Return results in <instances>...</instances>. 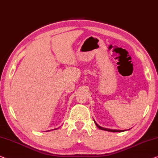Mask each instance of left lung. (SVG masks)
Instances as JSON below:
<instances>
[{"label":"left lung","instance_id":"left-lung-1","mask_svg":"<svg viewBox=\"0 0 158 158\" xmlns=\"http://www.w3.org/2000/svg\"><path fill=\"white\" fill-rule=\"evenodd\" d=\"M94 123H95L96 124V126L97 127H98L99 129H101V130H104V131H110V132H123V131H125L126 130H116V129H110V128H103V127H100V126H99L98 123H96V121L94 120ZM129 130V129H128Z\"/></svg>","mask_w":158,"mask_h":158}]
</instances>
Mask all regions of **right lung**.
Masks as SVG:
<instances>
[{"instance_id":"add662e5","label":"right lung","mask_w":158,"mask_h":158,"mask_svg":"<svg viewBox=\"0 0 158 158\" xmlns=\"http://www.w3.org/2000/svg\"><path fill=\"white\" fill-rule=\"evenodd\" d=\"M58 128H54V129H53V130H56V129H58Z\"/></svg>"}]
</instances>
